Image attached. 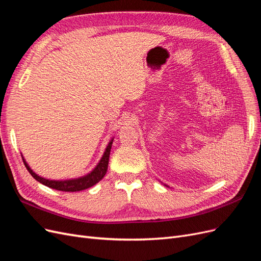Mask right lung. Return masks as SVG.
Listing matches in <instances>:
<instances>
[{"mask_svg":"<svg viewBox=\"0 0 261 261\" xmlns=\"http://www.w3.org/2000/svg\"><path fill=\"white\" fill-rule=\"evenodd\" d=\"M112 143L113 139L110 141L109 145L106 148V151L102 155L101 160L99 161V163L97 164V167L94 168L89 174H87L85 176L78 177V178H74V179H66V180H52V179H46L43 178L41 176L37 175L36 173L29 168V165L27 164V162L22 158L23 164H25L26 169L28 170V172L31 174L36 180L40 181L41 184L48 186L50 188L57 189V191H62V192H80V191H84V189L89 188L93 185H96L99 180H101L102 178L105 177L107 170H108V164H109V158H110V151H111V147H112Z\"/></svg>","mask_w":261,"mask_h":261,"instance_id":"add662e5","label":"right lung"}]
</instances>
